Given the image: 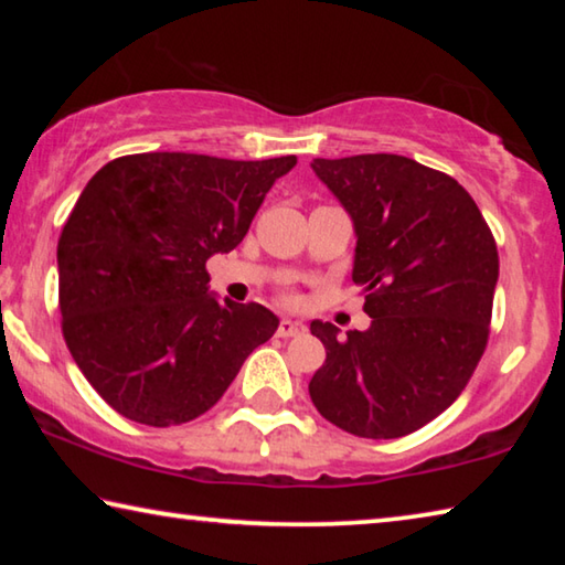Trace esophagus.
<instances>
[{
    "label": "esophagus",
    "mask_w": 565,
    "mask_h": 565,
    "mask_svg": "<svg viewBox=\"0 0 565 565\" xmlns=\"http://www.w3.org/2000/svg\"><path fill=\"white\" fill-rule=\"evenodd\" d=\"M279 333L281 339H291V337H299V333H303V323L301 321H294V319H281L279 323Z\"/></svg>",
    "instance_id": "esophagus-1"
}]
</instances>
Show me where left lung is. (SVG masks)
<instances>
[{
    "label": "left lung",
    "mask_w": 565,
    "mask_h": 565,
    "mask_svg": "<svg viewBox=\"0 0 565 565\" xmlns=\"http://www.w3.org/2000/svg\"><path fill=\"white\" fill-rule=\"evenodd\" d=\"M351 216V279L366 331L311 321L327 361L309 381L319 414L361 438H398L454 404L481 361L499 252L456 179L398 154L313 159Z\"/></svg>",
    "instance_id": "8db88e82"
}]
</instances>
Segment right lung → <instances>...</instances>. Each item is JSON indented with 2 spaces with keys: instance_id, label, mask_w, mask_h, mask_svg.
Segmentation results:
<instances>
[{
  "instance_id": "1",
  "label": "right lung",
  "mask_w": 565,
  "mask_h": 565,
  "mask_svg": "<svg viewBox=\"0 0 565 565\" xmlns=\"http://www.w3.org/2000/svg\"><path fill=\"white\" fill-rule=\"evenodd\" d=\"M294 164L151 151L109 161L84 186L56 246L62 331L121 416L157 428L202 416L279 329L262 303L218 301L206 262L242 244Z\"/></svg>"
}]
</instances>
